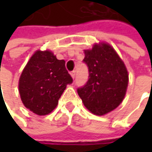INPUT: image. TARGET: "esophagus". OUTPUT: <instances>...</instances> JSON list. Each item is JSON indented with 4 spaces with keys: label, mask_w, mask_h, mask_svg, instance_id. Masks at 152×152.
<instances>
[{
    "label": "esophagus",
    "mask_w": 152,
    "mask_h": 152,
    "mask_svg": "<svg viewBox=\"0 0 152 152\" xmlns=\"http://www.w3.org/2000/svg\"><path fill=\"white\" fill-rule=\"evenodd\" d=\"M70 74H71V76H72V78H73V79L75 78V71H72V72L70 73Z\"/></svg>",
    "instance_id": "34e87169"
}]
</instances>
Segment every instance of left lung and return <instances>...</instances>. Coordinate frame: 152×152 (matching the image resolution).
Returning a JSON list of instances; mask_svg holds the SVG:
<instances>
[{
	"label": "left lung",
	"mask_w": 152,
	"mask_h": 152,
	"mask_svg": "<svg viewBox=\"0 0 152 152\" xmlns=\"http://www.w3.org/2000/svg\"><path fill=\"white\" fill-rule=\"evenodd\" d=\"M83 61L89 69V79L77 91L85 107L98 116L112 112L123 102L128 87L129 74L124 61L107 43L85 50Z\"/></svg>",
	"instance_id": "left-lung-1"
}]
</instances>
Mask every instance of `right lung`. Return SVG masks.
Masks as SVG:
<instances>
[{
    "instance_id": "right-lung-1",
    "label": "right lung",
    "mask_w": 152,
    "mask_h": 152,
    "mask_svg": "<svg viewBox=\"0 0 152 152\" xmlns=\"http://www.w3.org/2000/svg\"><path fill=\"white\" fill-rule=\"evenodd\" d=\"M72 83L64 60L56 59L50 50H37L19 79L21 100L34 113L46 115L55 109L67 85Z\"/></svg>"
}]
</instances>
